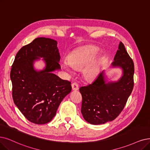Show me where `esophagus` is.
I'll return each mask as SVG.
<instances>
[{"label":"esophagus","instance_id":"obj_1","mask_svg":"<svg viewBox=\"0 0 150 150\" xmlns=\"http://www.w3.org/2000/svg\"><path fill=\"white\" fill-rule=\"evenodd\" d=\"M71 86H72V89H73V91H77V90L79 89V86L76 82H73L72 83Z\"/></svg>","mask_w":150,"mask_h":150}]
</instances>
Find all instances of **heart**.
<instances>
[{
	"label": "heart",
	"instance_id": "heart-1",
	"mask_svg": "<svg viewBox=\"0 0 150 150\" xmlns=\"http://www.w3.org/2000/svg\"><path fill=\"white\" fill-rule=\"evenodd\" d=\"M95 53V51L91 49L75 51L69 55L68 60H63L62 62V67L70 73L73 72L72 67L74 69H81L91 60ZM98 69L97 64L92 63L83 69V76L87 79H92L97 76Z\"/></svg>",
	"mask_w": 150,
	"mask_h": 150
}]
</instances>
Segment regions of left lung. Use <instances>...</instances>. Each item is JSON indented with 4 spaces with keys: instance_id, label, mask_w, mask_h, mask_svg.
Listing matches in <instances>:
<instances>
[{
    "instance_id": "8db88e82",
    "label": "left lung",
    "mask_w": 150,
    "mask_h": 150,
    "mask_svg": "<svg viewBox=\"0 0 150 150\" xmlns=\"http://www.w3.org/2000/svg\"><path fill=\"white\" fill-rule=\"evenodd\" d=\"M112 66L123 70L119 81L106 83L103 71L92 83L79 88L82 97L81 112L91 124H102L115 119L132 92L134 64L122 42L119 44Z\"/></svg>"
}]
</instances>
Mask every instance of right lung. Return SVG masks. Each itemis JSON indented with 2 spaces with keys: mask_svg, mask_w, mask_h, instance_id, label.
Wrapping results in <instances>:
<instances>
[{
  "mask_svg": "<svg viewBox=\"0 0 150 150\" xmlns=\"http://www.w3.org/2000/svg\"><path fill=\"white\" fill-rule=\"evenodd\" d=\"M39 57L44 58L46 67L37 71L33 63ZM59 59L57 42L45 38L35 39L16 53L10 71L12 97L30 122L44 124L51 121L63 99L71 91L70 81L52 73L61 68Z\"/></svg>",
  "mask_w": 150,
  "mask_h": 150,
  "instance_id": "1",
  "label": "right lung"
}]
</instances>
